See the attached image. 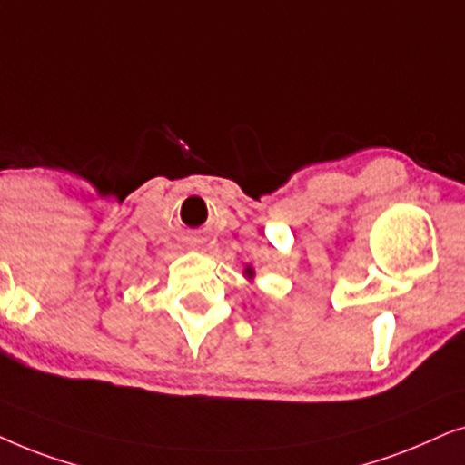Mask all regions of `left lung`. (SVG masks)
<instances>
[{
    "instance_id": "1",
    "label": "left lung",
    "mask_w": 465,
    "mask_h": 465,
    "mask_svg": "<svg viewBox=\"0 0 465 465\" xmlns=\"http://www.w3.org/2000/svg\"><path fill=\"white\" fill-rule=\"evenodd\" d=\"M246 274H249V276H252V270L249 268V270H246Z\"/></svg>"
}]
</instances>
